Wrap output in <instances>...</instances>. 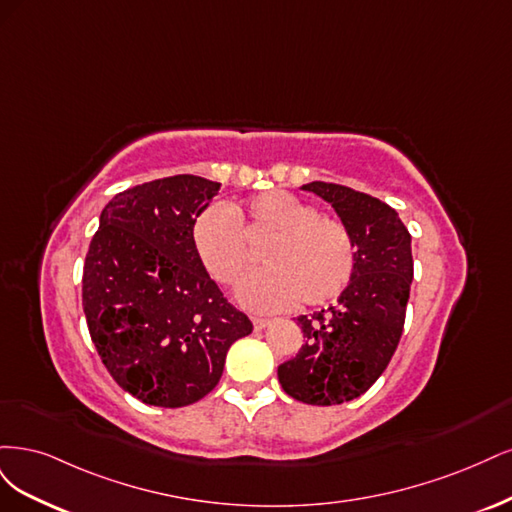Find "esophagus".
Masks as SVG:
<instances>
[{"instance_id": "esophagus-1", "label": "esophagus", "mask_w": 512, "mask_h": 512, "mask_svg": "<svg viewBox=\"0 0 512 512\" xmlns=\"http://www.w3.org/2000/svg\"><path fill=\"white\" fill-rule=\"evenodd\" d=\"M270 325V319H261V317H253V327L257 329V332H261V329H266Z\"/></svg>"}]
</instances>
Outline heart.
<instances>
[{
    "label": "heart",
    "mask_w": 512,
    "mask_h": 512,
    "mask_svg": "<svg viewBox=\"0 0 512 512\" xmlns=\"http://www.w3.org/2000/svg\"><path fill=\"white\" fill-rule=\"evenodd\" d=\"M251 240L268 238L261 249L266 268L238 285L242 306L272 312L300 300L317 306L340 295L355 272V246L340 221L317 214L287 191H266L234 212L208 206L193 223V246L219 283L232 285L251 261Z\"/></svg>",
    "instance_id": "1"
}]
</instances>
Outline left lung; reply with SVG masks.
I'll return each mask as SVG.
<instances>
[{
    "mask_svg": "<svg viewBox=\"0 0 512 512\" xmlns=\"http://www.w3.org/2000/svg\"><path fill=\"white\" fill-rule=\"evenodd\" d=\"M332 206L355 246V272L334 306L300 315L306 342L278 366L291 398L312 406L366 393L398 349L412 283L410 234L389 204L334 183L302 185Z\"/></svg>",
    "mask_w": 512,
    "mask_h": 512,
    "instance_id": "1",
    "label": "left lung"
}]
</instances>
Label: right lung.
Segmentation results:
<instances>
[{
    "label": "right lung",
    "mask_w": 512,
    "mask_h": 512,
    "mask_svg": "<svg viewBox=\"0 0 512 512\" xmlns=\"http://www.w3.org/2000/svg\"><path fill=\"white\" fill-rule=\"evenodd\" d=\"M221 183L178 174L104 206L82 274L89 334L110 376L140 402L180 408L217 387L229 346L253 332L193 246Z\"/></svg>",
    "instance_id": "right-lung-1"
}]
</instances>
